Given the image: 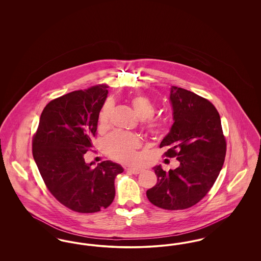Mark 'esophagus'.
<instances>
[{
  "instance_id": "1",
  "label": "esophagus",
  "mask_w": 261,
  "mask_h": 261,
  "mask_svg": "<svg viewBox=\"0 0 261 261\" xmlns=\"http://www.w3.org/2000/svg\"><path fill=\"white\" fill-rule=\"evenodd\" d=\"M127 171L130 172V173L135 174V175H136V174L141 173L143 170H142V169H139V168H128Z\"/></svg>"
}]
</instances>
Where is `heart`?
I'll list each match as a JSON object with an SVG mask.
<instances>
[{
    "mask_svg": "<svg viewBox=\"0 0 261 261\" xmlns=\"http://www.w3.org/2000/svg\"><path fill=\"white\" fill-rule=\"evenodd\" d=\"M131 106L141 119L150 118L154 113V107L147 97L138 96L131 99ZM112 110V101H107L102 107L99 116V128L105 129L110 124V115ZM150 134L159 135L162 132L161 125L149 121L145 125ZM141 147V140L138 137L115 131L106 140L107 152L112 159L124 163H134L137 160V149Z\"/></svg>",
    "mask_w": 261,
    "mask_h": 261,
    "instance_id": "heart-1",
    "label": "heart"
}]
</instances>
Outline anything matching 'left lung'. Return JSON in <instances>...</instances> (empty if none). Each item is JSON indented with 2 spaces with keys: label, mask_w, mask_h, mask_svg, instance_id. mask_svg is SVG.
<instances>
[{
  "label": "left lung",
  "mask_w": 261,
  "mask_h": 261,
  "mask_svg": "<svg viewBox=\"0 0 261 261\" xmlns=\"http://www.w3.org/2000/svg\"><path fill=\"white\" fill-rule=\"evenodd\" d=\"M174 123L160 148L179 166L153 167L156 185L147 191L149 201L163 210L189 208L205 197L223 166L226 141L220 115L208 99L182 88L170 89Z\"/></svg>",
  "instance_id": "obj_1"
}]
</instances>
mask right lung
Wrapping results in <instances>:
<instances>
[{"mask_svg": "<svg viewBox=\"0 0 261 261\" xmlns=\"http://www.w3.org/2000/svg\"><path fill=\"white\" fill-rule=\"evenodd\" d=\"M107 85L79 90L53 99L40 117L32 152L50 194L64 206L93 213L111 205L114 179L121 165L100 162L96 168L84 154L93 147L99 114L109 91Z\"/></svg>", "mask_w": 261, "mask_h": 261, "instance_id": "right-lung-1", "label": "right lung"}]
</instances>
